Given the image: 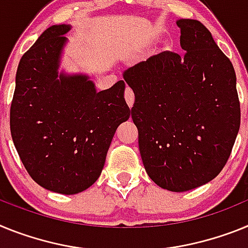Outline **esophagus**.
I'll list each match as a JSON object with an SVG mask.
<instances>
[{
  "label": "esophagus",
  "mask_w": 248,
  "mask_h": 248,
  "mask_svg": "<svg viewBox=\"0 0 248 248\" xmlns=\"http://www.w3.org/2000/svg\"><path fill=\"white\" fill-rule=\"evenodd\" d=\"M124 98H126L127 105L130 107L133 106V102H135V94H133V91L130 87L126 88V92H124Z\"/></svg>",
  "instance_id": "1"
}]
</instances>
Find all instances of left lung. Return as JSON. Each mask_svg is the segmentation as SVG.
<instances>
[{"label":"left lung","mask_w":248,"mask_h":248,"mask_svg":"<svg viewBox=\"0 0 248 248\" xmlns=\"http://www.w3.org/2000/svg\"><path fill=\"white\" fill-rule=\"evenodd\" d=\"M184 56L165 51L127 68L132 120L148 177L172 192L214 180L240 130L236 73L200 21L181 18Z\"/></svg>","instance_id":"left-lung-1"}]
</instances>
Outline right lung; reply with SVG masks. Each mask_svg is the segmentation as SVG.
I'll return each instance as SVG.
<instances>
[{
    "label": "right lung",
    "instance_id": "obj_1",
    "mask_svg": "<svg viewBox=\"0 0 248 248\" xmlns=\"http://www.w3.org/2000/svg\"><path fill=\"white\" fill-rule=\"evenodd\" d=\"M71 25H53L22 56L10 126L15 147L34 182L62 195L97 181L117 127L132 109L124 81L97 92L85 73L60 71Z\"/></svg>",
    "mask_w": 248,
    "mask_h": 248
}]
</instances>
